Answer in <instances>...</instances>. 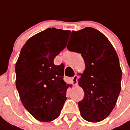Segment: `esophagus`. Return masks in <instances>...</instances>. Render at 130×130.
I'll return each mask as SVG.
<instances>
[{"mask_svg": "<svg viewBox=\"0 0 130 130\" xmlns=\"http://www.w3.org/2000/svg\"><path fill=\"white\" fill-rule=\"evenodd\" d=\"M78 76H77V75H75L74 77H72V80L73 85H77V83H78Z\"/></svg>", "mask_w": 130, "mask_h": 130, "instance_id": "1", "label": "esophagus"}]
</instances>
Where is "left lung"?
<instances>
[{
  "label": "left lung",
  "instance_id": "8db88e82",
  "mask_svg": "<svg viewBox=\"0 0 130 130\" xmlns=\"http://www.w3.org/2000/svg\"><path fill=\"white\" fill-rule=\"evenodd\" d=\"M67 48L80 53L85 70L79 79L84 98L78 102L81 116L89 122L104 120L115 108L121 91L122 71L115 50L99 30L87 27L72 31Z\"/></svg>",
  "mask_w": 130,
  "mask_h": 130
}]
</instances>
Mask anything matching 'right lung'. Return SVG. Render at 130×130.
I'll use <instances>...</instances> for the list:
<instances>
[{"label":"right lung","mask_w":130,"mask_h":130,"mask_svg":"<svg viewBox=\"0 0 130 130\" xmlns=\"http://www.w3.org/2000/svg\"><path fill=\"white\" fill-rule=\"evenodd\" d=\"M69 30L49 28L35 35L22 48L15 64L16 88L22 104L36 119L58 117L69 85L63 80L64 65L54 59L67 45Z\"/></svg>","instance_id":"add662e5"}]
</instances>
